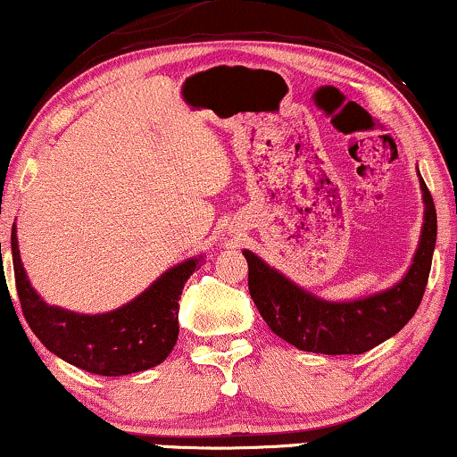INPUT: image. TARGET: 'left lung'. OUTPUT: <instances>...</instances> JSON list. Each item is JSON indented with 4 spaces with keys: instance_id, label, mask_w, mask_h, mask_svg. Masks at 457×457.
<instances>
[{
    "instance_id": "8db88e82",
    "label": "left lung",
    "mask_w": 457,
    "mask_h": 457,
    "mask_svg": "<svg viewBox=\"0 0 457 457\" xmlns=\"http://www.w3.org/2000/svg\"><path fill=\"white\" fill-rule=\"evenodd\" d=\"M424 225L411 268L395 287L354 302H327L303 291L255 253L248 263V291L268 327L285 342L316 354H362L396 335L424 297L436 245V211L420 175Z\"/></svg>"
}]
</instances>
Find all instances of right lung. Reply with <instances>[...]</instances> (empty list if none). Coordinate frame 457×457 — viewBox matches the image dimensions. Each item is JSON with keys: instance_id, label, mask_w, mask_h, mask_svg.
<instances>
[{"instance_id": "1", "label": "right lung", "mask_w": 457, "mask_h": 457, "mask_svg": "<svg viewBox=\"0 0 457 457\" xmlns=\"http://www.w3.org/2000/svg\"><path fill=\"white\" fill-rule=\"evenodd\" d=\"M202 257L166 270L141 295L105 314H78L48 305L37 295L22 268L16 225L12 263L25 320L37 339L69 365L88 373L120 378L160 365L179 337V299Z\"/></svg>"}]
</instances>
